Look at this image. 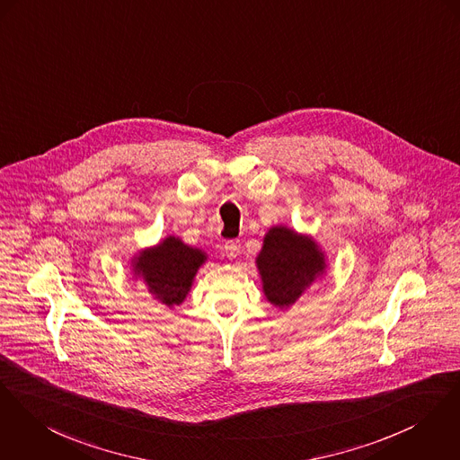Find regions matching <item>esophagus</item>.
I'll list each match as a JSON object with an SVG mask.
<instances>
[{
  "mask_svg": "<svg viewBox=\"0 0 460 460\" xmlns=\"http://www.w3.org/2000/svg\"><path fill=\"white\" fill-rule=\"evenodd\" d=\"M224 253L229 257V259H234L238 253H240V242H227L224 245Z\"/></svg>",
  "mask_w": 460,
  "mask_h": 460,
  "instance_id": "34e87169",
  "label": "esophagus"
}]
</instances>
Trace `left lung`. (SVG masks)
Returning a JSON list of instances; mask_svg holds the SVG:
<instances>
[{"instance_id":"obj_1","label":"left lung","mask_w":460,"mask_h":460,"mask_svg":"<svg viewBox=\"0 0 460 460\" xmlns=\"http://www.w3.org/2000/svg\"><path fill=\"white\" fill-rule=\"evenodd\" d=\"M255 264L266 299L287 310L325 271V255L314 238L275 226L266 233Z\"/></svg>"}]
</instances>
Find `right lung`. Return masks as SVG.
Returning a JSON list of instances; mask_svg holds the SVG:
<instances>
[{
	"label": "right lung",
	"instance_id": "1",
	"mask_svg": "<svg viewBox=\"0 0 460 460\" xmlns=\"http://www.w3.org/2000/svg\"><path fill=\"white\" fill-rule=\"evenodd\" d=\"M207 253L185 245L177 236L145 248L133 259V271L159 303L173 308L183 303Z\"/></svg>",
	"mask_w": 460,
	"mask_h": 460
}]
</instances>
